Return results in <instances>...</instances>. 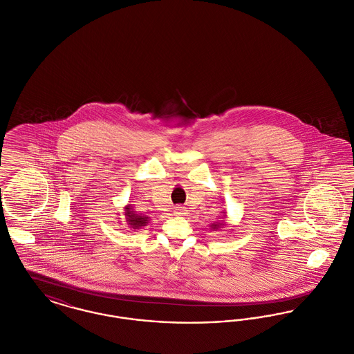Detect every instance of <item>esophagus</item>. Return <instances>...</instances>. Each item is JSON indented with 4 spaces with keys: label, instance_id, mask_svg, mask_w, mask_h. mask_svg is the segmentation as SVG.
Segmentation results:
<instances>
[{
    "label": "esophagus",
    "instance_id": "obj_1",
    "mask_svg": "<svg viewBox=\"0 0 354 354\" xmlns=\"http://www.w3.org/2000/svg\"><path fill=\"white\" fill-rule=\"evenodd\" d=\"M174 214H175L176 216H183V215L185 214V207H182V205H178V207H175V211H174Z\"/></svg>",
    "mask_w": 354,
    "mask_h": 354
}]
</instances>
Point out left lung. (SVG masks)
Returning a JSON list of instances; mask_svg holds the SVG:
<instances>
[{
    "label": "left lung",
    "instance_id": "8db88e82",
    "mask_svg": "<svg viewBox=\"0 0 354 354\" xmlns=\"http://www.w3.org/2000/svg\"><path fill=\"white\" fill-rule=\"evenodd\" d=\"M223 214H224V212H223ZM221 225H224V219L216 221V223H214V224H211V228H212V230H219Z\"/></svg>",
    "mask_w": 354,
    "mask_h": 354
}]
</instances>
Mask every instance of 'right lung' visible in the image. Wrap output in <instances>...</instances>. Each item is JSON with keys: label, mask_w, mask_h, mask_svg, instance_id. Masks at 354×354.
Masks as SVG:
<instances>
[{"label": "right lung", "mask_w": 354, "mask_h": 354, "mask_svg": "<svg viewBox=\"0 0 354 354\" xmlns=\"http://www.w3.org/2000/svg\"><path fill=\"white\" fill-rule=\"evenodd\" d=\"M124 223L127 224V227H130L131 230H140L142 227H146L150 221V218L142 214H136L131 204H127L124 207Z\"/></svg>", "instance_id": "right-lung-1"}]
</instances>
